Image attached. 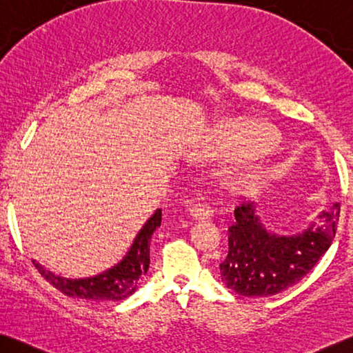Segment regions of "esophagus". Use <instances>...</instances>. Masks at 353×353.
<instances>
[{
    "mask_svg": "<svg viewBox=\"0 0 353 353\" xmlns=\"http://www.w3.org/2000/svg\"><path fill=\"white\" fill-rule=\"evenodd\" d=\"M188 212H190V215L194 218V220H209L212 214H214L212 207L209 204H204V203L193 204L188 209Z\"/></svg>",
    "mask_w": 353,
    "mask_h": 353,
    "instance_id": "34e87169",
    "label": "esophagus"
}]
</instances>
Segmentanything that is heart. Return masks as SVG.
<instances>
[{
    "mask_svg": "<svg viewBox=\"0 0 353 353\" xmlns=\"http://www.w3.org/2000/svg\"><path fill=\"white\" fill-rule=\"evenodd\" d=\"M273 137L268 132L259 130L248 124H226L220 128V133L215 139L214 149L226 150L234 148H245L250 150H264L272 146ZM248 182L242 183V188H247Z\"/></svg>",
    "mask_w": 353,
    "mask_h": 353,
    "instance_id": "b5f03b06",
    "label": "heart"
}]
</instances>
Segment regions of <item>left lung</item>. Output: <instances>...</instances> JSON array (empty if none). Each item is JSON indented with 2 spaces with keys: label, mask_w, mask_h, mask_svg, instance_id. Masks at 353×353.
Listing matches in <instances>:
<instances>
[{
  "label": "left lung",
  "mask_w": 353,
  "mask_h": 353,
  "mask_svg": "<svg viewBox=\"0 0 353 353\" xmlns=\"http://www.w3.org/2000/svg\"><path fill=\"white\" fill-rule=\"evenodd\" d=\"M228 228L229 251L220 264L221 281L243 297H270L292 288L312 270L332 245L339 204L321 212L303 232L278 236L267 231L254 203H240Z\"/></svg>",
  "instance_id": "8db88e82"
}]
</instances>
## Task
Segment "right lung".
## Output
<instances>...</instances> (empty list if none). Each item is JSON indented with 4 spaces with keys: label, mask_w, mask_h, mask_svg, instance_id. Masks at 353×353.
<instances>
[{
    "label": "right lung",
    "mask_w": 353,
    "mask_h": 353,
    "mask_svg": "<svg viewBox=\"0 0 353 353\" xmlns=\"http://www.w3.org/2000/svg\"><path fill=\"white\" fill-rule=\"evenodd\" d=\"M161 225V209H157L154 215L141 228L138 236L133 240L130 250L124 259L117 262L108 270L97 273L88 278H64L58 276L50 270H46L37 261L32 264L39 273L61 292L74 299L91 301H119L132 295L138 288V281L146 275L149 268V245L152 234Z\"/></svg>",
    "instance_id": "obj_1"
}]
</instances>
